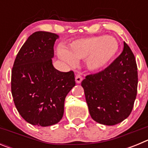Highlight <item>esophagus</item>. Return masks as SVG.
<instances>
[{"mask_svg": "<svg viewBox=\"0 0 148 148\" xmlns=\"http://www.w3.org/2000/svg\"><path fill=\"white\" fill-rule=\"evenodd\" d=\"M82 80H83V78H82L80 74H77L75 75V82H76L77 84H80L82 82Z\"/></svg>", "mask_w": 148, "mask_h": 148, "instance_id": "obj_1", "label": "esophagus"}]
</instances>
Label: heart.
<instances>
[{
  "mask_svg": "<svg viewBox=\"0 0 148 148\" xmlns=\"http://www.w3.org/2000/svg\"><path fill=\"white\" fill-rule=\"evenodd\" d=\"M119 49L118 40L113 36L94 35L73 40L66 49H58V56L69 65H75L76 60L86 58L87 67L97 70L113 61Z\"/></svg>",
  "mask_w": 148,
  "mask_h": 148,
  "instance_id": "obj_1",
  "label": "heart"
}]
</instances>
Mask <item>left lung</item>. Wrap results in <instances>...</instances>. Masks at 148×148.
I'll list each match as a JSON object with an SVG mask.
<instances>
[{
	"label": "left lung",
	"mask_w": 148,
	"mask_h": 148,
	"mask_svg": "<svg viewBox=\"0 0 148 148\" xmlns=\"http://www.w3.org/2000/svg\"><path fill=\"white\" fill-rule=\"evenodd\" d=\"M138 72L135 56L124 42L118 58L104 70L87 75L82 82L92 119L115 125L130 116L136 98Z\"/></svg>",
	"instance_id": "1"
}]
</instances>
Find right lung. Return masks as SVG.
I'll return each mask as SVG.
<instances>
[{
	"instance_id": "1",
	"label": "right lung",
	"mask_w": 148,
	"mask_h": 148,
	"mask_svg": "<svg viewBox=\"0 0 148 148\" xmlns=\"http://www.w3.org/2000/svg\"><path fill=\"white\" fill-rule=\"evenodd\" d=\"M59 36L38 31L20 49L12 70L14 103L23 119L32 125L47 127L59 122L66 95L75 85L73 71L53 66L54 44Z\"/></svg>"
}]
</instances>
